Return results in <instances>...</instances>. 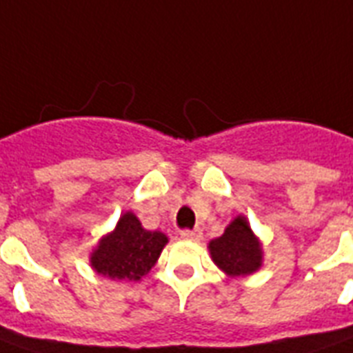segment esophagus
Here are the masks:
<instances>
[{
  "label": "esophagus",
  "mask_w": 353,
  "mask_h": 353,
  "mask_svg": "<svg viewBox=\"0 0 353 353\" xmlns=\"http://www.w3.org/2000/svg\"><path fill=\"white\" fill-rule=\"evenodd\" d=\"M180 238H183V240H189V241H200L202 240V231L200 229H183V231H180Z\"/></svg>",
  "instance_id": "1"
}]
</instances>
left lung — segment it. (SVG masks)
<instances>
[{
    "mask_svg": "<svg viewBox=\"0 0 353 353\" xmlns=\"http://www.w3.org/2000/svg\"><path fill=\"white\" fill-rule=\"evenodd\" d=\"M212 261L227 276H249L261 267L263 250L245 216H236L220 238L209 241Z\"/></svg>",
    "mask_w": 353,
    "mask_h": 353,
    "instance_id": "left-lung-1",
    "label": "left lung"
}]
</instances>
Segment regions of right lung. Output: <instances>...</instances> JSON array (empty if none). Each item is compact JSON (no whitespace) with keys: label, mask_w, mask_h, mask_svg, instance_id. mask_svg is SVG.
<instances>
[{"label":"right lung","mask_w":353,"mask_h":353,"mask_svg":"<svg viewBox=\"0 0 353 353\" xmlns=\"http://www.w3.org/2000/svg\"><path fill=\"white\" fill-rule=\"evenodd\" d=\"M168 243L160 231H148L131 211L119 218L117 225L99 240L90 254V265L99 276L117 281H139L157 263Z\"/></svg>","instance_id":"obj_1"}]
</instances>
